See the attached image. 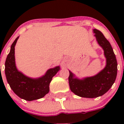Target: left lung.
Masks as SVG:
<instances>
[{"instance_id":"8db88e82","label":"left lung","mask_w":124,"mask_h":124,"mask_svg":"<svg viewBox=\"0 0 124 124\" xmlns=\"http://www.w3.org/2000/svg\"><path fill=\"white\" fill-rule=\"evenodd\" d=\"M93 31L97 42L104 50L106 58L105 68L95 76L83 79L76 78L69 71L70 89L76 95L84 98H93L102 96L110 89L117 76V61L110 44L100 31L95 29Z\"/></svg>"}]
</instances>
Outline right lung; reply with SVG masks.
Wrapping results in <instances>:
<instances>
[{
  "label": "right lung",
  "mask_w": 124,
  "mask_h": 124,
  "mask_svg": "<svg viewBox=\"0 0 124 124\" xmlns=\"http://www.w3.org/2000/svg\"><path fill=\"white\" fill-rule=\"evenodd\" d=\"M18 37L11 47L10 52L5 61V75L7 82L15 93L27 101L39 99L50 91L49 85L53 76L59 71V66L49 69L46 74L38 78H32L18 71L15 62V46Z\"/></svg>",
  "instance_id": "add662e5"
}]
</instances>
